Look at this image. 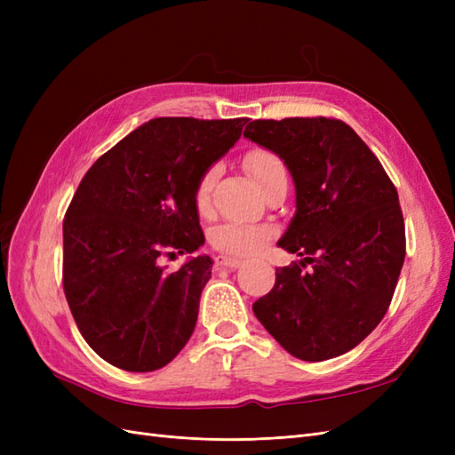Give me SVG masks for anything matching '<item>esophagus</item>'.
I'll return each instance as SVG.
<instances>
[{"instance_id":"1","label":"esophagus","mask_w":455,"mask_h":455,"mask_svg":"<svg viewBox=\"0 0 455 455\" xmlns=\"http://www.w3.org/2000/svg\"><path fill=\"white\" fill-rule=\"evenodd\" d=\"M214 264H216V267H224V269H235V267H239L243 261L239 259V258H231V256H218L216 259H214Z\"/></svg>"}]
</instances>
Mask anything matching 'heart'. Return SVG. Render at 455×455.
<instances>
[{"label":"heart","mask_w":455,"mask_h":455,"mask_svg":"<svg viewBox=\"0 0 455 455\" xmlns=\"http://www.w3.org/2000/svg\"><path fill=\"white\" fill-rule=\"evenodd\" d=\"M246 172L252 176V180L266 189L279 176H286L283 159L275 151L254 146L246 151L243 157ZM218 178V167H209L201 176L194 189V204L199 214H209L212 204V189ZM275 235V228L271 224H237L228 222L218 226L211 233L212 249L229 256H249L259 252L267 241Z\"/></svg>","instance_id":"heart-1"}]
</instances>
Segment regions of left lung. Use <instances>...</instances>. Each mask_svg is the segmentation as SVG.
I'll use <instances>...</instances> for the list:
<instances>
[{"mask_svg":"<svg viewBox=\"0 0 455 455\" xmlns=\"http://www.w3.org/2000/svg\"><path fill=\"white\" fill-rule=\"evenodd\" d=\"M244 136L294 178L296 214L279 246L304 256L277 269L252 311L296 359H334L359 346L393 299L406 256L396 188L341 119H256Z\"/></svg>","mask_w":455,"mask_h":455,"instance_id":"8db88e82","label":"left lung"}]
</instances>
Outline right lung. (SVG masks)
I'll list each match as a JSON object with an SVG mask.
<instances>
[{
  "mask_svg": "<svg viewBox=\"0 0 455 455\" xmlns=\"http://www.w3.org/2000/svg\"><path fill=\"white\" fill-rule=\"evenodd\" d=\"M246 117H157L96 159L68 206L62 284L81 336L109 364L154 371L194 334L212 261L161 256L204 243L194 189L241 139Z\"/></svg>",
  "mask_w": 455,
  "mask_h": 455,
  "instance_id": "add662e5",
  "label": "right lung"
}]
</instances>
